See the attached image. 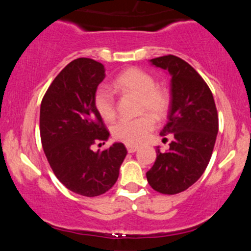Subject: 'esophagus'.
Returning a JSON list of instances; mask_svg holds the SVG:
<instances>
[{"label":"esophagus","instance_id":"1","mask_svg":"<svg viewBox=\"0 0 251 251\" xmlns=\"http://www.w3.org/2000/svg\"><path fill=\"white\" fill-rule=\"evenodd\" d=\"M126 148H127V151L129 152V153H133V152L138 151L139 146H137V145H127V146H126Z\"/></svg>","mask_w":251,"mask_h":251}]
</instances>
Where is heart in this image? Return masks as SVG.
<instances>
[{
	"instance_id": "heart-1",
	"label": "heart",
	"mask_w": 251,
	"mask_h": 251,
	"mask_svg": "<svg viewBox=\"0 0 251 251\" xmlns=\"http://www.w3.org/2000/svg\"><path fill=\"white\" fill-rule=\"evenodd\" d=\"M113 87L123 93L139 97V112L143 116L134 119H120L112 126V135L117 140L135 145L142 143L154 127V120L164 119L170 109L169 92L155 83L154 77L140 68H128L113 81ZM94 106L106 122L116 117V100L108 88L99 87L94 94Z\"/></svg>"
}]
</instances>
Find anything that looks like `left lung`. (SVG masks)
Listing matches in <instances>:
<instances>
[{
  "mask_svg": "<svg viewBox=\"0 0 251 251\" xmlns=\"http://www.w3.org/2000/svg\"><path fill=\"white\" fill-rule=\"evenodd\" d=\"M151 62L171 74L169 120L160 134L165 140L170 134L172 142L165 153L155 150L146 178L157 192L176 195L195 184L208 166L218 132L217 108L209 86L188 62L175 55Z\"/></svg>",
  "mask_w": 251,
  "mask_h": 251,
  "instance_id": "8db88e82",
  "label": "left lung"
}]
</instances>
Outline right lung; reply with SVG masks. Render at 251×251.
Segmentation results:
<instances>
[{"instance_id":"obj_1","label":"right lung","mask_w":251,"mask_h":251,"mask_svg":"<svg viewBox=\"0 0 251 251\" xmlns=\"http://www.w3.org/2000/svg\"><path fill=\"white\" fill-rule=\"evenodd\" d=\"M103 79L102 63L88 57L73 60L50 83L40 108L42 148L54 175L68 190L86 197L105 194L116 184L127 154L122 143L101 152L91 150L109 135L94 106Z\"/></svg>"}]
</instances>
